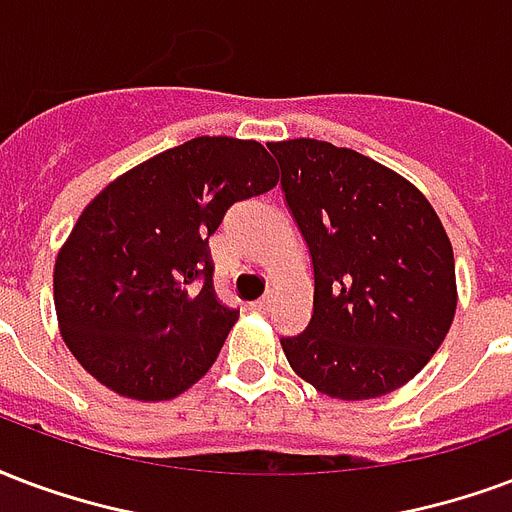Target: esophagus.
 <instances>
[{
    "label": "esophagus",
    "mask_w": 512,
    "mask_h": 512,
    "mask_svg": "<svg viewBox=\"0 0 512 512\" xmlns=\"http://www.w3.org/2000/svg\"><path fill=\"white\" fill-rule=\"evenodd\" d=\"M252 306H255L257 312H268V309H271V295H263V298H257Z\"/></svg>",
    "instance_id": "obj_1"
}]
</instances>
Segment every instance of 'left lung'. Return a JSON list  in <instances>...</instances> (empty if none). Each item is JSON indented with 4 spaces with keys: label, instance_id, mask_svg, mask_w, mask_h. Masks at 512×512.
Listing matches in <instances>:
<instances>
[{
    "label": "left lung",
    "instance_id": "8db88e82",
    "mask_svg": "<svg viewBox=\"0 0 512 512\" xmlns=\"http://www.w3.org/2000/svg\"><path fill=\"white\" fill-rule=\"evenodd\" d=\"M314 268L312 320L282 350L325 396L377 399L429 363L456 314L437 211L410 181L312 138L268 143Z\"/></svg>",
    "mask_w": 512,
    "mask_h": 512
}]
</instances>
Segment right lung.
I'll return each mask as SVG.
<instances>
[{
  "instance_id": "add662e5",
  "label": "right lung",
  "mask_w": 512,
  "mask_h": 512,
  "mask_svg": "<svg viewBox=\"0 0 512 512\" xmlns=\"http://www.w3.org/2000/svg\"><path fill=\"white\" fill-rule=\"evenodd\" d=\"M276 181L257 140L203 135L127 170L83 208L56 257L54 304L94 380L165 401L211 369L238 309L214 293L208 238L227 208Z\"/></svg>"
}]
</instances>
